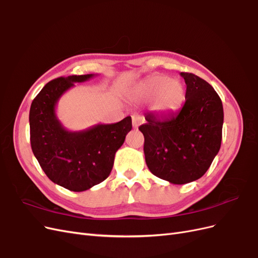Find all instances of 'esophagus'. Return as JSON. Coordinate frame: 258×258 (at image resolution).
<instances>
[{
  "instance_id": "1",
  "label": "esophagus",
  "mask_w": 258,
  "mask_h": 258,
  "mask_svg": "<svg viewBox=\"0 0 258 258\" xmlns=\"http://www.w3.org/2000/svg\"><path fill=\"white\" fill-rule=\"evenodd\" d=\"M141 122H142L141 117L138 116V115L132 116V126H134V128H138Z\"/></svg>"
}]
</instances>
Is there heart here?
Here are the masks:
<instances>
[{"mask_svg":"<svg viewBox=\"0 0 258 258\" xmlns=\"http://www.w3.org/2000/svg\"><path fill=\"white\" fill-rule=\"evenodd\" d=\"M157 92L153 110L158 114L167 115L175 112L184 100L183 85L167 76H153L140 84L136 89L137 96L142 99L151 98Z\"/></svg>","mask_w":258,"mask_h":258,"instance_id":"b5f03b06","label":"heart"}]
</instances>
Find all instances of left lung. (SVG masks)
Returning a JSON list of instances; mask_svg holds the SVG:
<instances>
[{
  "label": "left lung",
  "mask_w": 258,
  "mask_h": 258,
  "mask_svg": "<svg viewBox=\"0 0 258 258\" xmlns=\"http://www.w3.org/2000/svg\"><path fill=\"white\" fill-rule=\"evenodd\" d=\"M185 103L167 117L145 114L144 155L151 172L172 184L196 181L210 168L221 148L224 111L222 100L205 80L181 73Z\"/></svg>",
  "instance_id": "8db88e82"
}]
</instances>
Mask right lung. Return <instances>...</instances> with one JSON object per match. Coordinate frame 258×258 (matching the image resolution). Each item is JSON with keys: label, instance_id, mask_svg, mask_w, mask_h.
<instances>
[{"label": "right lung", "instance_id": "obj_1", "mask_svg": "<svg viewBox=\"0 0 258 258\" xmlns=\"http://www.w3.org/2000/svg\"><path fill=\"white\" fill-rule=\"evenodd\" d=\"M95 75L59 77L44 86L30 107L32 152L50 181L72 191L91 188L110 175L115 154L132 128L131 117L116 123H99L83 131H69L56 115V105L74 83Z\"/></svg>", "mask_w": 258, "mask_h": 258}]
</instances>
